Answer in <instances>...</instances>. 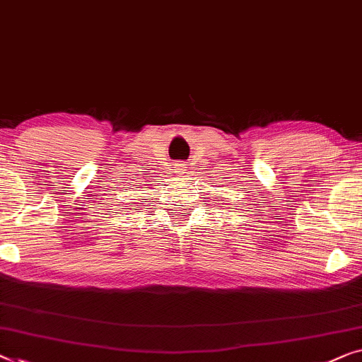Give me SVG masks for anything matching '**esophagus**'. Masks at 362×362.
Returning a JSON list of instances; mask_svg holds the SVG:
<instances>
[{"instance_id":"1","label":"esophagus","mask_w":362,"mask_h":362,"mask_svg":"<svg viewBox=\"0 0 362 362\" xmlns=\"http://www.w3.org/2000/svg\"><path fill=\"white\" fill-rule=\"evenodd\" d=\"M175 170H176L177 175H185V173H186V165L185 163H176L175 165Z\"/></svg>"}]
</instances>
